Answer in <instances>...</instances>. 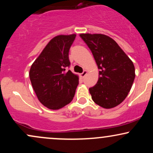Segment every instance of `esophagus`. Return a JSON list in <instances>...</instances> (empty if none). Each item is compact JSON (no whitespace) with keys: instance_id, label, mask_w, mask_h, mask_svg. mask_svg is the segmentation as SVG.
Listing matches in <instances>:
<instances>
[{"instance_id":"34e87169","label":"esophagus","mask_w":153,"mask_h":153,"mask_svg":"<svg viewBox=\"0 0 153 153\" xmlns=\"http://www.w3.org/2000/svg\"><path fill=\"white\" fill-rule=\"evenodd\" d=\"M87 73H88V72H87L86 71H84L82 72V73H81V74H80V76H81L82 78H84V77H85V75H86Z\"/></svg>"}]
</instances>
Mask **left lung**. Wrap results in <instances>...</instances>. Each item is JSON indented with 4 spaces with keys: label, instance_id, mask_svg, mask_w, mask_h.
Segmentation results:
<instances>
[{
    "label": "left lung",
    "instance_id": "obj_1",
    "mask_svg": "<svg viewBox=\"0 0 153 153\" xmlns=\"http://www.w3.org/2000/svg\"><path fill=\"white\" fill-rule=\"evenodd\" d=\"M100 70L99 80L89 88L93 101L104 108L118 106L126 99L135 78L132 61L113 39L101 34H80Z\"/></svg>",
    "mask_w": 153,
    "mask_h": 153
}]
</instances>
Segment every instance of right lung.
Here are the masks:
<instances>
[{
	"instance_id": "right-lung-1",
	"label": "right lung",
	"mask_w": 153,
	"mask_h": 153,
	"mask_svg": "<svg viewBox=\"0 0 153 153\" xmlns=\"http://www.w3.org/2000/svg\"><path fill=\"white\" fill-rule=\"evenodd\" d=\"M76 34L58 35L49 42L31 65L29 78L39 101L57 110L73 99L79 78L67 71L71 62L69 50Z\"/></svg>"
}]
</instances>
